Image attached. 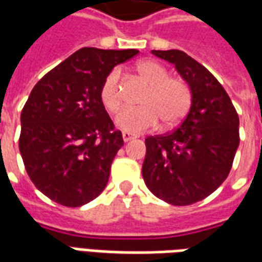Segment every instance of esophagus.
<instances>
[{"mask_svg":"<svg viewBox=\"0 0 262 262\" xmlns=\"http://www.w3.org/2000/svg\"><path fill=\"white\" fill-rule=\"evenodd\" d=\"M122 137H123V142H130L132 139H135V136L132 135V133H129V132H123L122 133Z\"/></svg>","mask_w":262,"mask_h":262,"instance_id":"1","label":"esophagus"}]
</instances>
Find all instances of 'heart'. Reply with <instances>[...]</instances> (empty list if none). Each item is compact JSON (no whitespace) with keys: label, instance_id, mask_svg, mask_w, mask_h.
<instances>
[{"label":"heart","instance_id":"heart-1","mask_svg":"<svg viewBox=\"0 0 262 262\" xmlns=\"http://www.w3.org/2000/svg\"><path fill=\"white\" fill-rule=\"evenodd\" d=\"M139 75L147 82L148 90L142 99L143 106L122 111L116 123L122 130L139 133L161 122L163 129L174 127L189 112L192 92L188 82L178 77H168V71L153 60H144L136 66ZM120 71L112 69L99 86V101L109 114H116L122 105L119 90Z\"/></svg>","mask_w":262,"mask_h":262}]
</instances>
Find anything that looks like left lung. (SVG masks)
Returning <instances> with one entry per match:
<instances>
[{
	"mask_svg": "<svg viewBox=\"0 0 262 262\" xmlns=\"http://www.w3.org/2000/svg\"><path fill=\"white\" fill-rule=\"evenodd\" d=\"M176 66L192 92L187 118L167 135L146 139L143 180L164 202L187 206L202 201L223 184L233 165L238 115L214 75L181 50H153Z\"/></svg>",
	"mask_w": 262,
	"mask_h": 262,
	"instance_id": "1",
	"label": "left lung"
}]
</instances>
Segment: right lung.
<instances>
[{
	"instance_id": "right-lung-1",
	"label": "right lung",
	"mask_w": 262,
	"mask_h": 262,
	"mask_svg": "<svg viewBox=\"0 0 262 262\" xmlns=\"http://www.w3.org/2000/svg\"><path fill=\"white\" fill-rule=\"evenodd\" d=\"M137 53L82 48L33 86L20 114L19 151L31 181L54 202L78 208L106 187L123 139L99 101V86Z\"/></svg>"
}]
</instances>
